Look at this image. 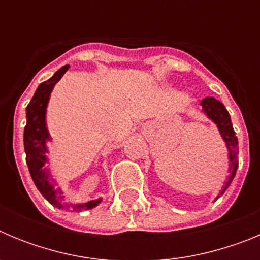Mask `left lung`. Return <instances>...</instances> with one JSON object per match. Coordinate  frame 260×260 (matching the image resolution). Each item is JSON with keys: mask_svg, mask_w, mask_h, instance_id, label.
I'll list each match as a JSON object with an SVG mask.
<instances>
[{"mask_svg": "<svg viewBox=\"0 0 260 260\" xmlns=\"http://www.w3.org/2000/svg\"><path fill=\"white\" fill-rule=\"evenodd\" d=\"M201 105L203 108L204 113L207 114L208 118L212 119L213 122L217 125V128H219L220 134H221L222 139L226 143L229 151V161H231L229 171H231V177H229V181L226 182V185L224 186L222 191L220 192V195H221L224 194L229 183L234 178V174H236V171H237L238 168V141L237 137H236V133H234L233 126H232L231 116H229L228 110L224 107V104H221L215 98H206L202 100Z\"/></svg>", "mask_w": 260, "mask_h": 260, "instance_id": "8db88e82", "label": "left lung"}]
</instances>
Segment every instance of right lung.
Returning <instances> with one entry per match:
<instances>
[{
    "label": "right lung",
    "instance_id": "1",
    "mask_svg": "<svg viewBox=\"0 0 260 260\" xmlns=\"http://www.w3.org/2000/svg\"><path fill=\"white\" fill-rule=\"evenodd\" d=\"M69 65L62 66L58 71L54 73L52 78L40 83L36 89L35 95L31 99L29 104L26 108L27 125L24 127L23 142H24V151H26V162L28 165V171L31 174L34 183L36 185L41 195L49 202L52 206L57 208H65L71 211L91 210L96 207L102 199L89 201L83 204H65L62 203L63 195L61 189H54L50 182L49 172L44 168L47 162V141H49V133L45 122V113L47 105L49 102V96L54 84L62 78V75L68 71Z\"/></svg>",
    "mask_w": 260,
    "mask_h": 260
}]
</instances>
